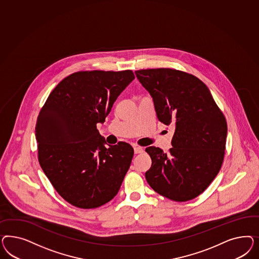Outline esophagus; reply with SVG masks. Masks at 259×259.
Here are the masks:
<instances>
[{"label": "esophagus", "instance_id": "esophagus-1", "mask_svg": "<svg viewBox=\"0 0 259 259\" xmlns=\"http://www.w3.org/2000/svg\"><path fill=\"white\" fill-rule=\"evenodd\" d=\"M134 152H135V154H141V153L143 152V148L140 147V146H135L134 147Z\"/></svg>", "mask_w": 259, "mask_h": 259}]
</instances>
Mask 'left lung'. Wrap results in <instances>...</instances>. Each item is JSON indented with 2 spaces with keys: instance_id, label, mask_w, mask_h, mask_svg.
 <instances>
[{
  "instance_id": "1",
  "label": "left lung",
  "mask_w": 259,
  "mask_h": 259,
  "mask_svg": "<svg viewBox=\"0 0 259 259\" xmlns=\"http://www.w3.org/2000/svg\"><path fill=\"white\" fill-rule=\"evenodd\" d=\"M135 73L153 98L158 120L176 127L168 153L155 146L145 149L152 159L146 181L171 200H191L203 193L220 172L226 118L208 87L191 74L170 68Z\"/></svg>"
}]
</instances>
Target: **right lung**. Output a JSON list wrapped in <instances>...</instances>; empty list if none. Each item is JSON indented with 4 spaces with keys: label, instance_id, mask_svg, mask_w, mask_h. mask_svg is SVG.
Returning <instances> with one entry per match:
<instances>
[{
    "label": "right lung",
    "instance_id": "1",
    "mask_svg": "<svg viewBox=\"0 0 259 259\" xmlns=\"http://www.w3.org/2000/svg\"><path fill=\"white\" fill-rule=\"evenodd\" d=\"M131 70L79 71L54 88L35 127L38 158L59 195L78 208L100 207L118 194L134 156L126 142L105 147L103 123Z\"/></svg>",
    "mask_w": 259,
    "mask_h": 259
}]
</instances>
